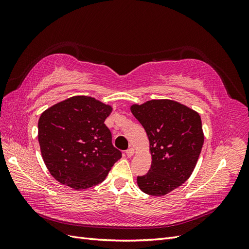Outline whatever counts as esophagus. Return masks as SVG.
Here are the masks:
<instances>
[{
  "label": "esophagus",
  "instance_id": "esophagus-1",
  "mask_svg": "<svg viewBox=\"0 0 249 249\" xmlns=\"http://www.w3.org/2000/svg\"><path fill=\"white\" fill-rule=\"evenodd\" d=\"M134 153H135V150H134V148H133V147H130V148H129V149H127V150H126V152H125L126 156H127V157H129V158L133 157Z\"/></svg>",
  "mask_w": 249,
  "mask_h": 249
}]
</instances>
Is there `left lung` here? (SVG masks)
Masks as SVG:
<instances>
[{"mask_svg": "<svg viewBox=\"0 0 249 249\" xmlns=\"http://www.w3.org/2000/svg\"><path fill=\"white\" fill-rule=\"evenodd\" d=\"M133 115L144 127L152 154L150 169L137 177L140 189L163 196L190 178L203 144L197 112L170 100H153L133 105Z\"/></svg>", "mask_w": 249, "mask_h": 249, "instance_id": "left-lung-1", "label": "left lung"}]
</instances>
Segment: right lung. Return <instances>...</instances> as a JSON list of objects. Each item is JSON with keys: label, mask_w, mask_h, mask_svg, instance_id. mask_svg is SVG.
<instances>
[{"label": "right lung", "mask_w": 249, "mask_h": 249, "mask_svg": "<svg viewBox=\"0 0 249 249\" xmlns=\"http://www.w3.org/2000/svg\"><path fill=\"white\" fill-rule=\"evenodd\" d=\"M112 108L78 95L44 111L38 120L42 159L59 183L82 190L99 185L122 158L105 124Z\"/></svg>", "instance_id": "add662e5"}]
</instances>
